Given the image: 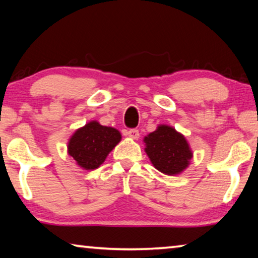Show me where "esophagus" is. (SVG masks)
I'll return each mask as SVG.
<instances>
[{"label": "esophagus", "instance_id": "obj_1", "mask_svg": "<svg viewBox=\"0 0 258 258\" xmlns=\"http://www.w3.org/2000/svg\"><path fill=\"white\" fill-rule=\"evenodd\" d=\"M126 135H128L130 138H133V140H138V138H140V133H138L137 129L128 130V132H126Z\"/></svg>", "mask_w": 258, "mask_h": 258}]
</instances>
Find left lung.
Masks as SVG:
<instances>
[{
    "label": "left lung",
    "instance_id": "8db88e82",
    "mask_svg": "<svg viewBox=\"0 0 258 258\" xmlns=\"http://www.w3.org/2000/svg\"><path fill=\"white\" fill-rule=\"evenodd\" d=\"M143 142L144 151L154 168L166 175H179L188 168L194 156L183 135L167 124L158 125Z\"/></svg>",
    "mask_w": 258,
    "mask_h": 258
}]
</instances>
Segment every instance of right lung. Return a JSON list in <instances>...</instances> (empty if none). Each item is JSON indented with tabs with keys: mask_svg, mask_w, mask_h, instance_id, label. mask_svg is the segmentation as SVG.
<instances>
[{
	"mask_svg": "<svg viewBox=\"0 0 258 258\" xmlns=\"http://www.w3.org/2000/svg\"><path fill=\"white\" fill-rule=\"evenodd\" d=\"M121 140V133L117 129L101 125L93 120L71 135L67 148L76 165L85 170H93L104 164Z\"/></svg>",
	"mask_w": 258,
	"mask_h": 258,
	"instance_id": "right-lung-1",
	"label": "right lung"
}]
</instances>
